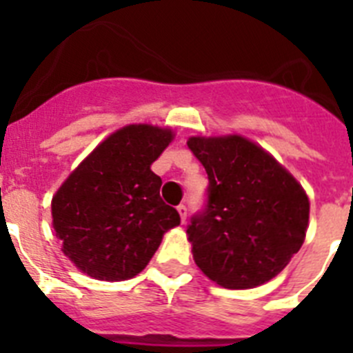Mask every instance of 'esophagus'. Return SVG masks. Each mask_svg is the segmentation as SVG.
Segmentation results:
<instances>
[{"mask_svg": "<svg viewBox=\"0 0 353 353\" xmlns=\"http://www.w3.org/2000/svg\"><path fill=\"white\" fill-rule=\"evenodd\" d=\"M176 212H179V215H180V221H182V223H185V219H187L185 205H179V207H176Z\"/></svg>", "mask_w": 353, "mask_h": 353, "instance_id": "esophagus-1", "label": "esophagus"}]
</instances>
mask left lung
<instances>
[{"mask_svg": "<svg viewBox=\"0 0 353 353\" xmlns=\"http://www.w3.org/2000/svg\"><path fill=\"white\" fill-rule=\"evenodd\" d=\"M208 174L205 207L187 226L201 272L230 290L270 281L301 249L310 199L263 148L240 136L191 138Z\"/></svg>", "mask_w": 353, "mask_h": 353, "instance_id": "1", "label": "left lung"}]
</instances>
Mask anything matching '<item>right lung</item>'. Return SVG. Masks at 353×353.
Segmentation results:
<instances>
[{"label": "right lung", "instance_id": "right-lung-1", "mask_svg": "<svg viewBox=\"0 0 353 353\" xmlns=\"http://www.w3.org/2000/svg\"><path fill=\"white\" fill-rule=\"evenodd\" d=\"M173 134L129 125L84 159L52 198V226L63 252L84 274L123 281L145 269L180 215L161 198L150 164Z\"/></svg>", "mask_w": 353, "mask_h": 353}]
</instances>
